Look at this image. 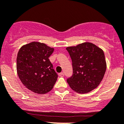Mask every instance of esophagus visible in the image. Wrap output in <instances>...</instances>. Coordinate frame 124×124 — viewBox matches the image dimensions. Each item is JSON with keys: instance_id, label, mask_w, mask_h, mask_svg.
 I'll list each match as a JSON object with an SVG mask.
<instances>
[{"instance_id": "obj_1", "label": "esophagus", "mask_w": 124, "mask_h": 124, "mask_svg": "<svg viewBox=\"0 0 124 124\" xmlns=\"http://www.w3.org/2000/svg\"><path fill=\"white\" fill-rule=\"evenodd\" d=\"M59 76H60V77H63V76H64V74H63V73H59Z\"/></svg>"}]
</instances>
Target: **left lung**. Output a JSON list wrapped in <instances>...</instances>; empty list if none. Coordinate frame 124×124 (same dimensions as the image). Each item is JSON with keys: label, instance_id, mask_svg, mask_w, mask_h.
<instances>
[{"label": "left lung", "instance_id": "left-lung-1", "mask_svg": "<svg viewBox=\"0 0 124 124\" xmlns=\"http://www.w3.org/2000/svg\"><path fill=\"white\" fill-rule=\"evenodd\" d=\"M66 49L72 61L73 75L67 80L71 88L81 94L97 88L107 68L103 50L90 42Z\"/></svg>", "mask_w": 124, "mask_h": 124}]
</instances>
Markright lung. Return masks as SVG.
I'll return each instance as SVG.
<instances>
[{
    "label": "right lung",
    "mask_w": 124,
    "mask_h": 124,
    "mask_svg": "<svg viewBox=\"0 0 124 124\" xmlns=\"http://www.w3.org/2000/svg\"><path fill=\"white\" fill-rule=\"evenodd\" d=\"M54 48L43 43L33 42L20 48L17 56V72L22 84L38 94L52 90L57 73L48 57Z\"/></svg>",
    "instance_id": "obj_1"
}]
</instances>
